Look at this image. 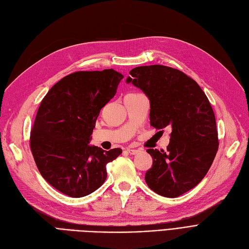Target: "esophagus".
<instances>
[{"label": "esophagus", "instance_id": "esophagus-1", "mask_svg": "<svg viewBox=\"0 0 249 249\" xmlns=\"http://www.w3.org/2000/svg\"><path fill=\"white\" fill-rule=\"evenodd\" d=\"M126 152L130 154V155H136V154L139 152V150H135V149H130V147H127Z\"/></svg>", "mask_w": 249, "mask_h": 249}]
</instances>
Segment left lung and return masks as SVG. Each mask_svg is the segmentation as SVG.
I'll return each mask as SVG.
<instances>
[{"instance_id":"left-lung-1","label":"left lung","mask_w":249,"mask_h":249,"mask_svg":"<svg viewBox=\"0 0 249 249\" xmlns=\"http://www.w3.org/2000/svg\"><path fill=\"white\" fill-rule=\"evenodd\" d=\"M126 83L149 97L150 124L171 130L166 151L149 149L153 165L145 173L150 189L176 198L204 178L219 146L216 118L210 100L193 78L162 65L136 67Z\"/></svg>"}]
</instances>
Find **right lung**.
I'll list each match as a JSON object with an SVG mask.
<instances>
[{
    "instance_id": "add662e5",
    "label": "right lung",
    "mask_w": 249,
    "mask_h": 249,
    "mask_svg": "<svg viewBox=\"0 0 249 249\" xmlns=\"http://www.w3.org/2000/svg\"><path fill=\"white\" fill-rule=\"evenodd\" d=\"M122 73L77 71L46 94L30 133V149L44 179L67 196L80 198L103 185L107 163L122 149L90 145L99 112L116 94Z\"/></svg>"
}]
</instances>
